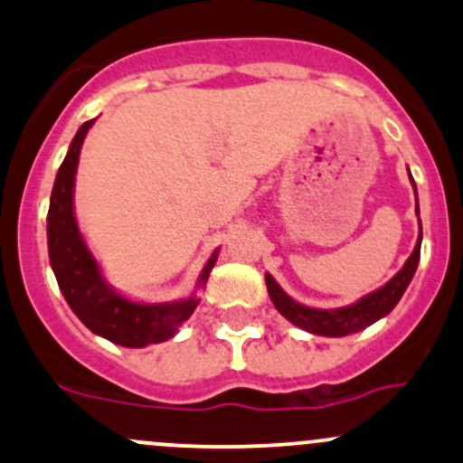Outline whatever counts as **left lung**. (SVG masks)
Returning <instances> with one entry per match:
<instances>
[{
    "instance_id": "8db88e82",
    "label": "left lung",
    "mask_w": 463,
    "mask_h": 463,
    "mask_svg": "<svg viewBox=\"0 0 463 463\" xmlns=\"http://www.w3.org/2000/svg\"><path fill=\"white\" fill-rule=\"evenodd\" d=\"M411 182H413V177H411ZM415 197H418V193H415ZM415 211H418L420 215V208H415ZM420 246H421V223H420V240L415 243V250L411 252L409 259H406L402 270L395 274L387 286H383L380 289H375V292L367 294V297L360 298L358 303H354V306L349 307L317 309V307L301 306V303L292 301V298L279 288V283L274 281L270 274H266L268 294H270L274 307H277L289 323L297 325V327L306 329V332L318 334V336H347V334L360 332V329L369 327V325L378 321V318L387 317L391 309L398 306L404 289L409 288L411 279H413L415 270H418Z\"/></svg>"
}]
</instances>
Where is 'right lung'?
Wrapping results in <instances>:
<instances>
[{"label":"right lung","instance_id":"add662e5","mask_svg":"<svg viewBox=\"0 0 463 463\" xmlns=\"http://www.w3.org/2000/svg\"><path fill=\"white\" fill-rule=\"evenodd\" d=\"M91 125L94 120H88L76 131L54 180L48 211L50 266H52L65 301L85 327L123 347H146V345L162 343L174 336L177 327L191 317L200 301L191 297L177 303L146 306V303H134L120 297L105 283L99 263L94 261L76 226L72 204L80 145ZM215 259L217 252L208 259L200 283H206L208 274L215 266Z\"/></svg>","mask_w":463,"mask_h":463}]
</instances>
